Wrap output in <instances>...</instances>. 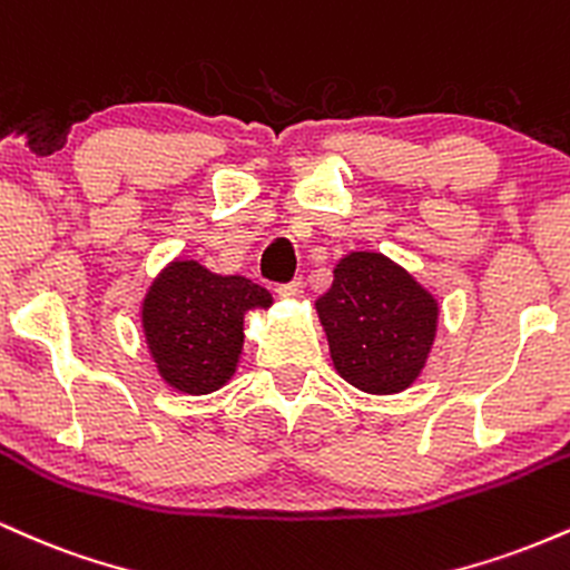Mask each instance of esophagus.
Instances as JSON below:
<instances>
[{"mask_svg":"<svg viewBox=\"0 0 570 570\" xmlns=\"http://www.w3.org/2000/svg\"><path fill=\"white\" fill-rule=\"evenodd\" d=\"M277 296L283 301H298L301 296H304V283L298 279H291V283L285 285H277Z\"/></svg>","mask_w":570,"mask_h":570,"instance_id":"obj_1","label":"esophagus"}]
</instances>
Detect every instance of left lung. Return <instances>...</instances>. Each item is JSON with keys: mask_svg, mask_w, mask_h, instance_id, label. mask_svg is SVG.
Here are the masks:
<instances>
[{"mask_svg": "<svg viewBox=\"0 0 570 570\" xmlns=\"http://www.w3.org/2000/svg\"><path fill=\"white\" fill-rule=\"evenodd\" d=\"M336 373L360 392L397 394L421 376L438 336L440 304L390 256L352 250L317 301Z\"/></svg>", "mask_w": 570, "mask_h": 570, "instance_id": "left-lung-1", "label": "left lung"}]
</instances>
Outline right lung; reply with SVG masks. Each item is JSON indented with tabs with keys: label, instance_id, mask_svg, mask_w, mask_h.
Wrapping results in <instances>:
<instances>
[{
	"label": "right lung",
	"instance_id": "right-lung-1",
	"mask_svg": "<svg viewBox=\"0 0 570 570\" xmlns=\"http://www.w3.org/2000/svg\"><path fill=\"white\" fill-rule=\"evenodd\" d=\"M272 304V293L243 274L170 261L140 301V327L159 379L180 394L220 390L243 357L245 314Z\"/></svg>",
	"mask_w": 570,
	"mask_h": 570
}]
</instances>
